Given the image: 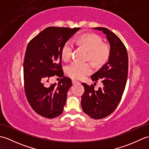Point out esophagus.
I'll use <instances>...</instances> for the list:
<instances>
[{"mask_svg": "<svg viewBox=\"0 0 149 149\" xmlns=\"http://www.w3.org/2000/svg\"><path fill=\"white\" fill-rule=\"evenodd\" d=\"M80 83V82H79L76 80H74V79H72V84H79Z\"/></svg>", "mask_w": 149, "mask_h": 149, "instance_id": "obj_1", "label": "esophagus"}]
</instances>
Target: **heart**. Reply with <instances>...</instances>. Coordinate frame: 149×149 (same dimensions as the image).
Segmentation results:
<instances>
[{
  "mask_svg": "<svg viewBox=\"0 0 149 149\" xmlns=\"http://www.w3.org/2000/svg\"><path fill=\"white\" fill-rule=\"evenodd\" d=\"M77 43L88 50V59L95 65L101 66L108 61L110 56L109 46L103 43L102 38L97 34H84L78 38ZM73 45L70 42H66L61 50V58L67 61L71 58ZM68 76L77 79H82L92 72V65L90 63L74 62L69 65L66 70Z\"/></svg>",
  "mask_w": 149,
  "mask_h": 149,
  "instance_id": "1",
  "label": "heart"
}]
</instances>
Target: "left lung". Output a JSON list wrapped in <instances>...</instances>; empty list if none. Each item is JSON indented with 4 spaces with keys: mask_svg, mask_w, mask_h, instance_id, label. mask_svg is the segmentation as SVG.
<instances>
[{
    "mask_svg": "<svg viewBox=\"0 0 149 149\" xmlns=\"http://www.w3.org/2000/svg\"><path fill=\"white\" fill-rule=\"evenodd\" d=\"M106 35L110 44V56L105 64L91 76L97 81L102 79L103 87L98 90L94 86L82 83L84 93L81 98V107L84 113L93 119L109 115L118 105L127 79L128 55L124 44L112 31L104 27H95Z\"/></svg>",
    "mask_w": 149,
    "mask_h": 149,
    "instance_id": "obj_1",
    "label": "left lung"
}]
</instances>
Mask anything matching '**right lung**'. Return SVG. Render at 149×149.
<instances>
[{
    "instance_id": "obj_1",
    "label": "right lung",
    "mask_w": 149,
    "mask_h": 149,
    "mask_svg": "<svg viewBox=\"0 0 149 149\" xmlns=\"http://www.w3.org/2000/svg\"><path fill=\"white\" fill-rule=\"evenodd\" d=\"M80 28L49 27L28 43L24 61L25 92L31 106L38 115L53 118L63 113L72 83L63 75L61 50ZM62 77L57 85L46 84L50 77Z\"/></svg>"
}]
</instances>
